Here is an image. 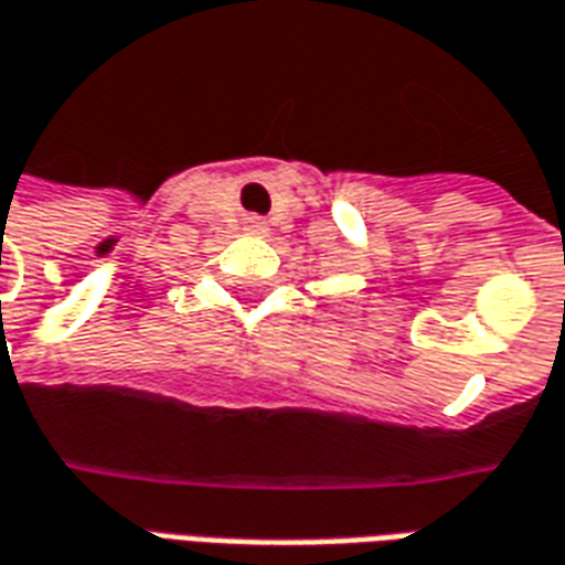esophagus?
Instances as JSON below:
<instances>
[{
	"label": "esophagus",
	"instance_id": "1",
	"mask_svg": "<svg viewBox=\"0 0 565 565\" xmlns=\"http://www.w3.org/2000/svg\"><path fill=\"white\" fill-rule=\"evenodd\" d=\"M263 228H266V223H263V220H256V216H250V220H247V232H254V235H259Z\"/></svg>",
	"mask_w": 565,
	"mask_h": 565
}]
</instances>
